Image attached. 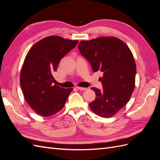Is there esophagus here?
Segmentation results:
<instances>
[{
    "mask_svg": "<svg viewBox=\"0 0 160 160\" xmlns=\"http://www.w3.org/2000/svg\"><path fill=\"white\" fill-rule=\"evenodd\" d=\"M77 89L78 90H80V91H85L87 89V88H81V87H77Z\"/></svg>",
    "mask_w": 160,
    "mask_h": 160,
    "instance_id": "obj_1",
    "label": "esophagus"
}]
</instances>
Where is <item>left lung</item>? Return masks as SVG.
Instances as JSON below:
<instances>
[{
	"label": "left lung",
	"mask_w": 160,
	"mask_h": 160,
	"mask_svg": "<svg viewBox=\"0 0 160 160\" xmlns=\"http://www.w3.org/2000/svg\"><path fill=\"white\" fill-rule=\"evenodd\" d=\"M78 48L93 71L103 73L99 78L103 89L91 88L96 97L89 107L100 117H112L128 103L134 90L136 65L132 52L124 42L113 37L81 41Z\"/></svg>",
	"instance_id": "1"
}]
</instances>
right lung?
I'll return each mask as SVG.
<instances>
[{
  "instance_id": "1",
  "label": "right lung",
  "mask_w": 160,
  "mask_h": 160,
  "mask_svg": "<svg viewBox=\"0 0 160 160\" xmlns=\"http://www.w3.org/2000/svg\"><path fill=\"white\" fill-rule=\"evenodd\" d=\"M78 41L49 36L40 40L28 51L20 75L24 98L35 112L48 117L59 112L72 88L54 84L53 72L61 59L77 45Z\"/></svg>"
}]
</instances>
